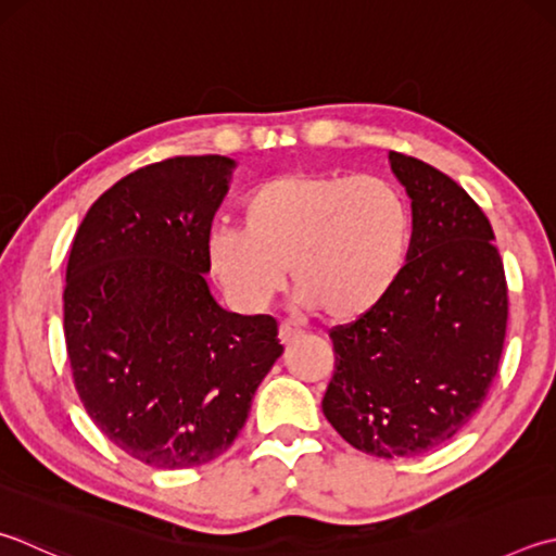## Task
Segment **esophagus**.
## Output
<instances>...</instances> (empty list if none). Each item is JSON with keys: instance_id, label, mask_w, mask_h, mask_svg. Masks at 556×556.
I'll use <instances>...</instances> for the list:
<instances>
[{"instance_id": "obj_1", "label": "esophagus", "mask_w": 556, "mask_h": 556, "mask_svg": "<svg viewBox=\"0 0 556 556\" xmlns=\"http://www.w3.org/2000/svg\"><path fill=\"white\" fill-rule=\"evenodd\" d=\"M301 326L296 320H281V326H279V340L285 342V345H289V342H294L296 338H301Z\"/></svg>"}]
</instances>
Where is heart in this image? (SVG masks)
Listing matches in <instances>:
<instances>
[{
  "mask_svg": "<svg viewBox=\"0 0 556 556\" xmlns=\"http://www.w3.org/2000/svg\"><path fill=\"white\" fill-rule=\"evenodd\" d=\"M243 228L206 240L214 279L236 306L265 308L285 281L330 318H355L401 275L410 211L396 185L375 175L287 173L252 187Z\"/></svg>",
  "mask_w": 556,
  "mask_h": 556,
  "instance_id": "heart-1",
  "label": "heart"
}]
</instances>
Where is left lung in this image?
Here are the masks:
<instances>
[{
    "instance_id": "1",
    "label": "left lung",
    "mask_w": 556,
    "mask_h": 556,
    "mask_svg": "<svg viewBox=\"0 0 556 556\" xmlns=\"http://www.w3.org/2000/svg\"><path fill=\"white\" fill-rule=\"evenodd\" d=\"M406 187V265L379 304L330 330L336 371L323 413L375 457H416L473 418L498 371L508 323L506 271L493 228L457 181L389 153Z\"/></svg>"
}]
</instances>
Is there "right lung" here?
Listing matches in <instances>:
<instances>
[{
  "label": "right lung",
  "mask_w": 556,
  "mask_h": 556,
  "mask_svg": "<svg viewBox=\"0 0 556 556\" xmlns=\"http://www.w3.org/2000/svg\"><path fill=\"white\" fill-rule=\"evenodd\" d=\"M233 169L226 155L140 167L94 201L70 250L63 328L79 401L118 450L157 469L233 445L285 350L275 318L220 308L206 281Z\"/></svg>",
  "instance_id": "right-lung-1"
}]
</instances>
